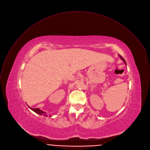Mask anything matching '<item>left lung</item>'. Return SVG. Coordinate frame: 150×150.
<instances>
[{
    "mask_svg": "<svg viewBox=\"0 0 150 150\" xmlns=\"http://www.w3.org/2000/svg\"><path fill=\"white\" fill-rule=\"evenodd\" d=\"M119 57H120V58H121V59H122V60H123V62H124L125 63V64H126V62H125V59H124V58H122V57H121V55H119ZM126 65H127V64H126Z\"/></svg>",
    "mask_w": 150,
    "mask_h": 150,
    "instance_id": "left-lung-1",
    "label": "left lung"
}]
</instances>
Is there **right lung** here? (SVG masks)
<instances>
[{
	"mask_svg": "<svg viewBox=\"0 0 150 150\" xmlns=\"http://www.w3.org/2000/svg\"><path fill=\"white\" fill-rule=\"evenodd\" d=\"M29 108L30 109H31L32 110H33L34 112H35V113H38V115H44L45 116H47V114H46L45 112H43L42 110H41V109H38V108H30V107H29Z\"/></svg>",
	"mask_w": 150,
	"mask_h": 150,
	"instance_id": "add662e5",
	"label": "right lung"
}]
</instances>
